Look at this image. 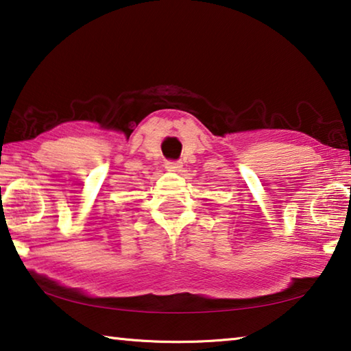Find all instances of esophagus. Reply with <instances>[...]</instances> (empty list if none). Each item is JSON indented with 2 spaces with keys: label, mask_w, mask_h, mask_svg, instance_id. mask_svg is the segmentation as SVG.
<instances>
[{
  "label": "esophagus",
  "mask_w": 351,
  "mask_h": 351,
  "mask_svg": "<svg viewBox=\"0 0 351 351\" xmlns=\"http://www.w3.org/2000/svg\"><path fill=\"white\" fill-rule=\"evenodd\" d=\"M165 169L169 171H181L182 164L181 162H167L165 164Z\"/></svg>",
  "instance_id": "esophagus-1"
}]
</instances>
